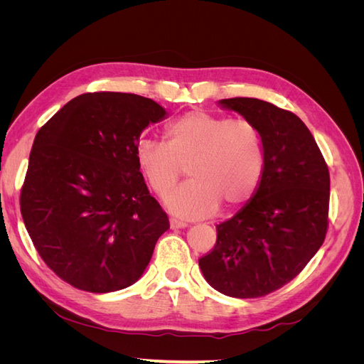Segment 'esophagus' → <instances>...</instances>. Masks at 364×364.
Returning <instances> with one entry per match:
<instances>
[{
    "label": "esophagus",
    "instance_id": "esophagus-1",
    "mask_svg": "<svg viewBox=\"0 0 364 364\" xmlns=\"http://www.w3.org/2000/svg\"><path fill=\"white\" fill-rule=\"evenodd\" d=\"M186 223L185 222H181V220L178 218H170V228L171 229H179V228H185Z\"/></svg>",
    "mask_w": 364,
    "mask_h": 364
}]
</instances>
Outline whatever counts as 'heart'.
<instances>
[{"mask_svg": "<svg viewBox=\"0 0 364 364\" xmlns=\"http://www.w3.org/2000/svg\"><path fill=\"white\" fill-rule=\"evenodd\" d=\"M165 142L141 139L136 162L150 190L168 196L170 211L185 218L230 213L257 191L264 171V146L258 126L247 118H229L196 109L164 130Z\"/></svg>", "mask_w": 364, "mask_h": 364, "instance_id": "b5f03b06", "label": "heart"}]
</instances>
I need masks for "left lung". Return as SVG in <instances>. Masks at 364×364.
Returning <instances> with one entry per match:
<instances>
[{
    "instance_id": "8db88e82",
    "label": "left lung",
    "mask_w": 364,
    "mask_h": 364,
    "mask_svg": "<svg viewBox=\"0 0 364 364\" xmlns=\"http://www.w3.org/2000/svg\"><path fill=\"white\" fill-rule=\"evenodd\" d=\"M222 105L258 126L264 171L250 202L217 225L215 245L199 266L217 291L250 299L289 284L321 249L329 171L311 132L293 112L249 97Z\"/></svg>"
}]
</instances>
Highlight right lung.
Instances as JSON below:
<instances>
[{"label": "right lung", "mask_w": 364, "mask_h": 364, "mask_svg": "<svg viewBox=\"0 0 364 364\" xmlns=\"http://www.w3.org/2000/svg\"><path fill=\"white\" fill-rule=\"evenodd\" d=\"M165 114L136 94L86 92L38 130L21 214L39 257L73 287H129L170 229L136 162L141 132Z\"/></svg>", "instance_id": "right-lung-1"}]
</instances>
